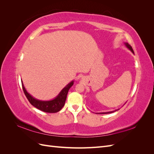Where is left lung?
<instances>
[{
	"label": "left lung",
	"mask_w": 154,
	"mask_h": 154,
	"mask_svg": "<svg viewBox=\"0 0 154 154\" xmlns=\"http://www.w3.org/2000/svg\"><path fill=\"white\" fill-rule=\"evenodd\" d=\"M124 44H125V45L126 47H127V48L130 51H132V53H133L134 54V51H133L132 48L131 47V46H130L128 43H124ZM118 110H119V109H118ZM114 110V111H111V112H100V113H99V114H109V113L114 112H115V111H116V110Z\"/></svg>",
	"instance_id": "left-lung-1"
}]
</instances>
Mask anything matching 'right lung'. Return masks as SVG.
<instances>
[{
	"instance_id": "obj_1",
	"label": "right lung",
	"mask_w": 154,
	"mask_h": 154,
	"mask_svg": "<svg viewBox=\"0 0 154 154\" xmlns=\"http://www.w3.org/2000/svg\"><path fill=\"white\" fill-rule=\"evenodd\" d=\"M22 82V85L23 91H24V94L26 97L30 102V103L42 111H44L45 112H49V113H55L57 112L60 111L62 109V107L65 105V102H66L67 95L69 88H71L74 84V80L70 82L60 92L58 96L54 97V99L49 100V101H42L37 100L35 97H32L30 94H29L26 89L24 87V84Z\"/></svg>"
}]
</instances>
